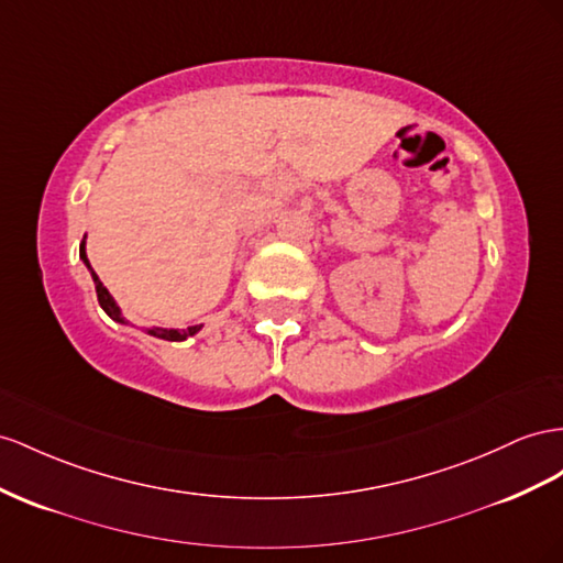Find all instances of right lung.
<instances>
[{"instance_id": "right-lung-1", "label": "right lung", "mask_w": 563, "mask_h": 563, "mask_svg": "<svg viewBox=\"0 0 563 563\" xmlns=\"http://www.w3.org/2000/svg\"><path fill=\"white\" fill-rule=\"evenodd\" d=\"M87 239V236H85ZM82 239V244H80V261L85 263V267H87V272L89 275H92V282H95V288H97V298H99V306H101V310L109 314L113 322H118V324H130L128 319H125V314H123V310H120V306L115 302V298L109 294V288H106L103 284H101V279L97 277V272L92 269V265H89V261H87V241ZM134 327V324H132ZM203 329V324H194V327H187V329H163V327H148V329H144V333H148V336H154V339H163V341H187L189 336H194V333H199Z\"/></svg>"}]
</instances>
